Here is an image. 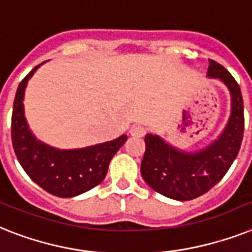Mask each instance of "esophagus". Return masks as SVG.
<instances>
[{"instance_id": "1", "label": "esophagus", "mask_w": 252, "mask_h": 252, "mask_svg": "<svg viewBox=\"0 0 252 252\" xmlns=\"http://www.w3.org/2000/svg\"><path fill=\"white\" fill-rule=\"evenodd\" d=\"M129 133L130 136L133 137H144L145 133H146V129L142 126H133L129 129Z\"/></svg>"}]
</instances>
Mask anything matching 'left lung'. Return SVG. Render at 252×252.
Masks as SVG:
<instances>
[{
	"label": "left lung",
	"mask_w": 252,
	"mask_h": 252,
	"mask_svg": "<svg viewBox=\"0 0 252 252\" xmlns=\"http://www.w3.org/2000/svg\"><path fill=\"white\" fill-rule=\"evenodd\" d=\"M208 61L207 76L225 84L232 99L230 118L218 140L202 150L186 153L157 134L149 133L145 137L141 175L151 189L171 199L190 200L207 193L228 172L242 144L245 116L239 85L228 69Z\"/></svg>",
	"instance_id": "left-lung-1"
}]
</instances>
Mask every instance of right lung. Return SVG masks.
Wrapping results in <instances>:
<instances>
[{
  "label": "right lung",
  "instance_id": "add662e5",
  "mask_svg": "<svg viewBox=\"0 0 252 252\" xmlns=\"http://www.w3.org/2000/svg\"><path fill=\"white\" fill-rule=\"evenodd\" d=\"M34 67L22 81L15 94L11 116V140L20 165L32 181L55 197L71 198L101 184L112 157L126 144V134L94 146L59 150L38 141L24 116L23 98Z\"/></svg>",
  "mask_w": 252,
  "mask_h": 252
}]
</instances>
